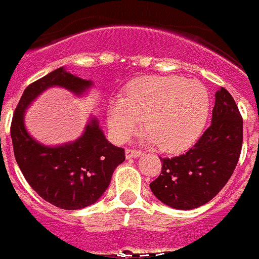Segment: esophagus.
Listing matches in <instances>:
<instances>
[{
  "instance_id": "1",
  "label": "esophagus",
  "mask_w": 259,
  "mask_h": 259,
  "mask_svg": "<svg viewBox=\"0 0 259 259\" xmlns=\"http://www.w3.org/2000/svg\"><path fill=\"white\" fill-rule=\"evenodd\" d=\"M142 155V151L137 149H126V158L130 159V158H138V156Z\"/></svg>"
}]
</instances>
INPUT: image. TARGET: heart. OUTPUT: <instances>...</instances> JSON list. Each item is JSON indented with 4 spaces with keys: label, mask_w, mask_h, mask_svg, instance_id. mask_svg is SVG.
<instances>
[{
    "label": "heart",
    "mask_w": 259,
    "mask_h": 259,
    "mask_svg": "<svg viewBox=\"0 0 259 259\" xmlns=\"http://www.w3.org/2000/svg\"><path fill=\"white\" fill-rule=\"evenodd\" d=\"M209 93L199 81L178 76H147L113 100L108 122L117 141H126L143 118L147 138L164 151L187 147L201 133L209 113Z\"/></svg>",
    "instance_id": "1"
}]
</instances>
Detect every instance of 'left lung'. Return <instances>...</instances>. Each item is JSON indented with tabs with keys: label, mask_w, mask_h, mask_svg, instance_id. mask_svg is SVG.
Masks as SVG:
<instances>
[{
	"label": "left lung",
	"mask_w": 259,
	"mask_h": 259,
	"mask_svg": "<svg viewBox=\"0 0 259 259\" xmlns=\"http://www.w3.org/2000/svg\"><path fill=\"white\" fill-rule=\"evenodd\" d=\"M242 116L229 92H216L212 123L187 153L160 158L162 171L150 188L166 205L193 209L207 204L230 179L242 149Z\"/></svg>",
	"instance_id": "1"
}]
</instances>
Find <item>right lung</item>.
Returning <instances> with one entry per match:
<instances>
[{"label":"right lung","mask_w":259,"mask_h":259,"mask_svg":"<svg viewBox=\"0 0 259 259\" xmlns=\"http://www.w3.org/2000/svg\"><path fill=\"white\" fill-rule=\"evenodd\" d=\"M52 85L81 93L91 81L60 67L31 82L13 114L10 136L14 156L27 183L42 199L62 209H81L105 192L113 171L125 160V150L106 140L96 119L87 125L79 140L64 146L47 147L32 140L23 125L25 109Z\"/></svg>","instance_id":"obj_1"}]
</instances>
